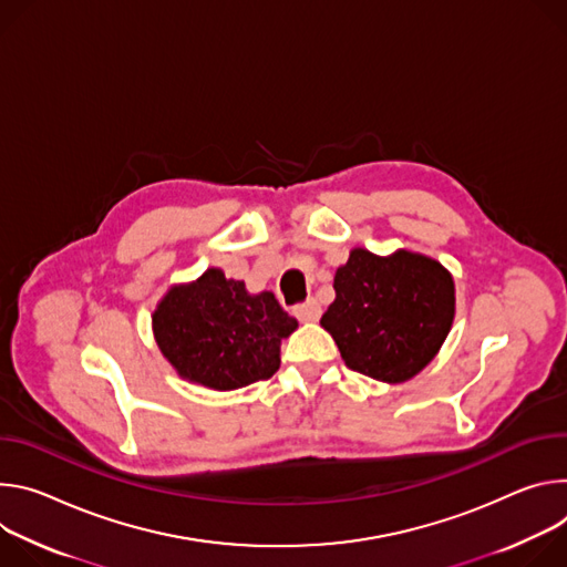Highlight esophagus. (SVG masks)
<instances>
[{
	"instance_id": "obj_1",
	"label": "esophagus",
	"mask_w": 567,
	"mask_h": 567,
	"mask_svg": "<svg viewBox=\"0 0 567 567\" xmlns=\"http://www.w3.org/2000/svg\"><path fill=\"white\" fill-rule=\"evenodd\" d=\"M292 312L299 322H318L322 316V308H320L318 299H306L303 303H297L292 308Z\"/></svg>"
}]
</instances>
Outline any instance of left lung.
I'll return each instance as SVG.
<instances>
[{
  "instance_id": "1",
  "label": "left lung",
  "mask_w": 567,
  "mask_h": 567,
  "mask_svg": "<svg viewBox=\"0 0 567 567\" xmlns=\"http://www.w3.org/2000/svg\"><path fill=\"white\" fill-rule=\"evenodd\" d=\"M336 301L322 316L349 369L403 383L444 344L455 318L453 277L412 251L381 259L353 249L336 272Z\"/></svg>"
}]
</instances>
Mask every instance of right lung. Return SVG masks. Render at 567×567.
<instances>
[{"instance_id": "right-lung-1", "label": "right lung", "mask_w": 567, "mask_h": 567, "mask_svg": "<svg viewBox=\"0 0 567 567\" xmlns=\"http://www.w3.org/2000/svg\"><path fill=\"white\" fill-rule=\"evenodd\" d=\"M297 320L272 292L249 295L243 281L207 270L198 281L168 290L153 316L162 353L184 379L212 390L268 381L279 369V344Z\"/></svg>"}]
</instances>
